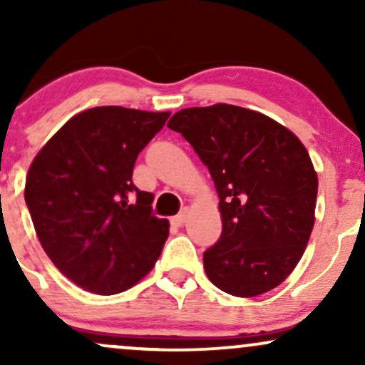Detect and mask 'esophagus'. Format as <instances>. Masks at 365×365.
Masks as SVG:
<instances>
[{
    "instance_id": "obj_1",
    "label": "esophagus",
    "mask_w": 365,
    "mask_h": 365,
    "mask_svg": "<svg viewBox=\"0 0 365 365\" xmlns=\"http://www.w3.org/2000/svg\"><path fill=\"white\" fill-rule=\"evenodd\" d=\"M187 215H188V207H183V209H182V212H178L177 216L171 217V225H175V226H182L183 223H185Z\"/></svg>"
}]
</instances>
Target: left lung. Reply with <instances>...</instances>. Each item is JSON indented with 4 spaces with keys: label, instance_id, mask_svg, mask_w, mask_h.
Segmentation results:
<instances>
[{
    "label": "left lung",
    "instance_id": "left-lung-1",
    "mask_svg": "<svg viewBox=\"0 0 365 365\" xmlns=\"http://www.w3.org/2000/svg\"><path fill=\"white\" fill-rule=\"evenodd\" d=\"M168 127L207 166L223 232L204 252L212 284L235 297L278 287L302 257L314 226L317 175L295 133L233 104L187 108Z\"/></svg>",
    "mask_w": 365,
    "mask_h": 365
}]
</instances>
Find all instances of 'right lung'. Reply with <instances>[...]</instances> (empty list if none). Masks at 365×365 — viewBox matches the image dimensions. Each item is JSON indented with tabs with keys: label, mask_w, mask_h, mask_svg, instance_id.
<instances>
[{
	"label": "right lung",
	"mask_w": 365,
	"mask_h": 365,
	"mask_svg": "<svg viewBox=\"0 0 365 365\" xmlns=\"http://www.w3.org/2000/svg\"><path fill=\"white\" fill-rule=\"evenodd\" d=\"M170 113L99 106L66 121L37 153L25 202L44 252L70 282L115 295L140 282L170 233L154 195L133 185L135 159Z\"/></svg>",
	"instance_id": "1"
}]
</instances>
